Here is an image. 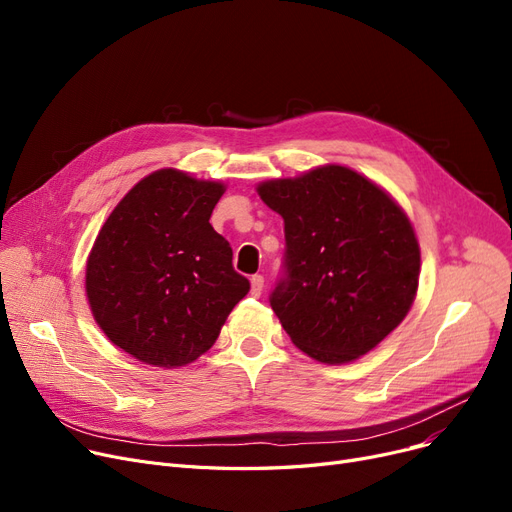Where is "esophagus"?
Returning <instances> with one entry per match:
<instances>
[{
    "label": "esophagus",
    "instance_id": "esophagus-1",
    "mask_svg": "<svg viewBox=\"0 0 512 512\" xmlns=\"http://www.w3.org/2000/svg\"><path fill=\"white\" fill-rule=\"evenodd\" d=\"M261 290H263V276H261V274H255V276L251 278V294H253V297H259Z\"/></svg>",
    "mask_w": 512,
    "mask_h": 512
}]
</instances>
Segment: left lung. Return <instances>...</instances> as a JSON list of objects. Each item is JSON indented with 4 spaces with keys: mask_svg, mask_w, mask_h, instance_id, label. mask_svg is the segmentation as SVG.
I'll list each match as a JSON object with an SVG mask.
<instances>
[{
    "mask_svg": "<svg viewBox=\"0 0 512 512\" xmlns=\"http://www.w3.org/2000/svg\"><path fill=\"white\" fill-rule=\"evenodd\" d=\"M257 193L284 220L286 278L270 303L292 344L328 365L373 351L419 288L421 251L405 209L340 164L259 182Z\"/></svg>",
    "mask_w": 512,
    "mask_h": 512,
    "instance_id": "8db88e82",
    "label": "left lung"
}]
</instances>
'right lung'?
I'll use <instances>...</instances> for the list:
<instances>
[{
  "label": "right lung",
  "instance_id": "add662e5",
  "mask_svg": "<svg viewBox=\"0 0 512 512\" xmlns=\"http://www.w3.org/2000/svg\"><path fill=\"white\" fill-rule=\"evenodd\" d=\"M218 180L161 168L134 184L103 222L85 290L103 334L141 363L176 369L218 340L251 284L209 224Z\"/></svg>",
  "mask_w": 512,
  "mask_h": 512
}]
</instances>
